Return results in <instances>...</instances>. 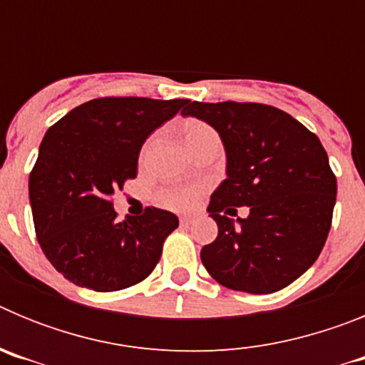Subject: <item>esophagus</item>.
Returning <instances> with one entry per match:
<instances>
[{"label":"esophagus","mask_w":365,"mask_h":365,"mask_svg":"<svg viewBox=\"0 0 365 365\" xmlns=\"http://www.w3.org/2000/svg\"><path fill=\"white\" fill-rule=\"evenodd\" d=\"M193 221H195V217H193V215H182V217H180V225H185V227L192 225Z\"/></svg>","instance_id":"obj_1"}]
</instances>
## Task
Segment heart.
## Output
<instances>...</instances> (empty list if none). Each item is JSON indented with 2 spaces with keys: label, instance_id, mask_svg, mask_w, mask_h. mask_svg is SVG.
<instances>
[{
  "label": "heart",
  "instance_id": "obj_1",
  "mask_svg": "<svg viewBox=\"0 0 365 365\" xmlns=\"http://www.w3.org/2000/svg\"><path fill=\"white\" fill-rule=\"evenodd\" d=\"M208 137H215L214 131L205 124H192L186 130L185 133V143L186 148H192L193 144L201 143L205 138ZM155 144V138H151L150 143L146 144V150L150 151V148ZM197 199V190L195 188H173V190H166V192L160 193V202L168 208H173V210H185V208H190V206L195 202Z\"/></svg>",
  "mask_w": 365,
  "mask_h": 365
}]
</instances>
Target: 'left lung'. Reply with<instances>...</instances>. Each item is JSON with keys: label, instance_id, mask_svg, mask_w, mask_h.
Here are the masks:
<instances>
[{"label": "left lung", "instance_id": "1", "mask_svg": "<svg viewBox=\"0 0 365 365\" xmlns=\"http://www.w3.org/2000/svg\"><path fill=\"white\" fill-rule=\"evenodd\" d=\"M180 115L212 125L227 155V179L206 208L219 232L201 250L205 269L250 294L291 285L320 256L336 202L320 138L289 113L254 102H188ZM240 205L249 215L234 220Z\"/></svg>", "mask_w": 365, "mask_h": 365}]
</instances>
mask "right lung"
<instances>
[{
  "label": "right lung",
  "instance_id": "obj_1",
  "mask_svg": "<svg viewBox=\"0 0 365 365\" xmlns=\"http://www.w3.org/2000/svg\"><path fill=\"white\" fill-rule=\"evenodd\" d=\"M190 100L96 98L51 125L29 177L38 241L74 285L113 292L143 282L163 243L179 227L175 214L146 208L117 221L111 197L137 177L140 148Z\"/></svg>",
  "mask_w": 365,
  "mask_h": 365
}]
</instances>
